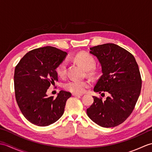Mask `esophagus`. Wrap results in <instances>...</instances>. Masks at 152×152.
<instances>
[{"label": "esophagus", "instance_id": "obj_1", "mask_svg": "<svg viewBox=\"0 0 152 152\" xmlns=\"http://www.w3.org/2000/svg\"><path fill=\"white\" fill-rule=\"evenodd\" d=\"M82 94H79V93H72V96H82Z\"/></svg>", "mask_w": 152, "mask_h": 152}]
</instances>
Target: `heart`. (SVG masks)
<instances>
[{
    "label": "heart",
    "instance_id": "b5f03b06",
    "mask_svg": "<svg viewBox=\"0 0 152 152\" xmlns=\"http://www.w3.org/2000/svg\"><path fill=\"white\" fill-rule=\"evenodd\" d=\"M74 60L86 71L90 72L95 65L94 58L88 53H79L74 57ZM58 76L60 77L65 76L66 74V61L61 62L56 69ZM91 85L88 80H71L64 84V88L68 91L74 93H82L86 91Z\"/></svg>",
    "mask_w": 152,
    "mask_h": 152
}]
</instances>
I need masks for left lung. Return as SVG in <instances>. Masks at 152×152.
<instances>
[{
	"label": "left lung",
	"mask_w": 152,
	"mask_h": 152,
	"mask_svg": "<svg viewBox=\"0 0 152 152\" xmlns=\"http://www.w3.org/2000/svg\"><path fill=\"white\" fill-rule=\"evenodd\" d=\"M89 52L98 59L102 73L93 90L107 92L109 96L104 101L93 96L87 114L102 127H115L131 115L139 97L142 80L138 64L133 55L114 44L90 48Z\"/></svg>",
	"instance_id": "obj_1"
}]
</instances>
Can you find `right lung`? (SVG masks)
Returning <instances> with one entry per match:
<instances>
[{
  "mask_svg": "<svg viewBox=\"0 0 152 152\" xmlns=\"http://www.w3.org/2000/svg\"><path fill=\"white\" fill-rule=\"evenodd\" d=\"M67 53L46 46L28 51L19 61L14 72L16 101L23 115L31 124L44 127L63 115L71 93L61 91L56 98L48 96L47 90L58 81L56 69Z\"/></svg>",
  "mask_w": 152,
  "mask_h": 152,
  "instance_id": "add662e5",
  "label": "right lung"
}]
</instances>
